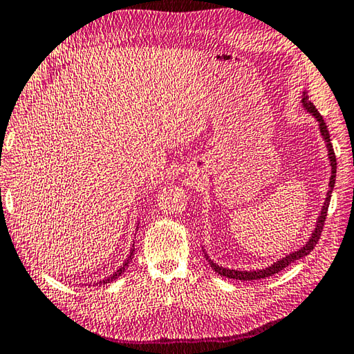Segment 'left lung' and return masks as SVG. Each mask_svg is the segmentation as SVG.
Listing matches in <instances>:
<instances>
[{"mask_svg": "<svg viewBox=\"0 0 354 354\" xmlns=\"http://www.w3.org/2000/svg\"><path fill=\"white\" fill-rule=\"evenodd\" d=\"M301 104L304 109H306L309 113H313L314 118L319 122V129H320V134L323 137V140L326 142V148H328V159H329V165H331V176H329V190L326 192V198L325 203H323L322 206V211L319 218H317V223L313 231V234H310L309 241L303 245L301 248L293 251V253L284 256L283 259H279L277 262H273L272 266H268L266 268H257V270H234V268H226V267H221L218 263H215L211 257L207 256V253L205 250V256H206V261L209 262V266H211L215 273H218L220 277H225V278H231V279H241V281H253V279H263V278H268L272 277V274L278 273L281 270H284L287 266H290L292 262H295L298 259H301V257L308 256L310 251L314 250V247L319 242V239L322 236V231H323V225H325V220H326V214H328V206H329V201H331V194H333V189H334V183H335V169H337V160H335V154H334V149L331 145V139H329V133H328V128L325 122H323V117L319 113V111L315 109V106L310 103L309 97L306 92H303L301 95Z\"/></svg>", "mask_w": 354, "mask_h": 354, "instance_id": "1", "label": "left lung"}]
</instances>
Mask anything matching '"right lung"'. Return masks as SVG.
<instances>
[{
    "label": "right lung",
    "mask_w": 354,
    "mask_h": 354,
    "mask_svg": "<svg viewBox=\"0 0 354 354\" xmlns=\"http://www.w3.org/2000/svg\"><path fill=\"white\" fill-rule=\"evenodd\" d=\"M136 230H137V227H136ZM134 245H133V247H131V251H129V256H128V259L127 261H124L123 262V266L122 267H120L118 268V270L115 272V273H113V274H111V277H107V278H104V279H101V281H97V283H95L93 286H101V284H107V283H111V281H113V279H117L118 277H122V274H123V272L124 270H127V267H128V263L131 262V261H133V256H134Z\"/></svg>",
    "instance_id": "1"
}]
</instances>
